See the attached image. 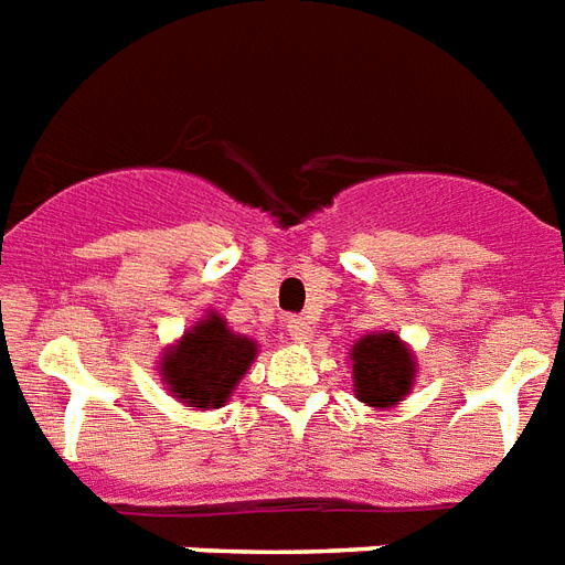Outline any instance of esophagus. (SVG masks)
Here are the masks:
<instances>
[{"label":"esophagus","instance_id":"obj_1","mask_svg":"<svg viewBox=\"0 0 565 565\" xmlns=\"http://www.w3.org/2000/svg\"><path fill=\"white\" fill-rule=\"evenodd\" d=\"M311 332H315V327H311V320H306V318H288V335L295 338L297 344H306V341H311Z\"/></svg>","mask_w":565,"mask_h":565}]
</instances>
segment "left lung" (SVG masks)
Listing matches in <instances>:
<instances>
[{"label": "left lung", "instance_id": "1", "mask_svg": "<svg viewBox=\"0 0 565 565\" xmlns=\"http://www.w3.org/2000/svg\"><path fill=\"white\" fill-rule=\"evenodd\" d=\"M353 391L370 408H394L411 394L417 359L396 332H370L350 350Z\"/></svg>", "mask_w": 565, "mask_h": 565}]
</instances>
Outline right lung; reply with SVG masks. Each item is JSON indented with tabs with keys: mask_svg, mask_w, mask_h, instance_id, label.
Returning a JSON list of instances; mask_svg holds the SVG:
<instances>
[{
	"mask_svg": "<svg viewBox=\"0 0 565 565\" xmlns=\"http://www.w3.org/2000/svg\"><path fill=\"white\" fill-rule=\"evenodd\" d=\"M254 338L236 335L218 311H210L160 359V376L189 408H221L256 359Z\"/></svg>",
	"mask_w": 565,
	"mask_h": 565,
	"instance_id": "obj_1",
	"label": "right lung"
}]
</instances>
